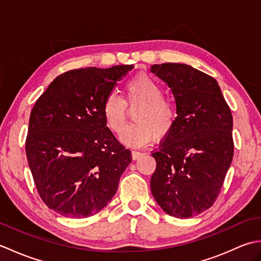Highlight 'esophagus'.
Returning <instances> with one entry per match:
<instances>
[{
    "label": "esophagus",
    "instance_id": "esophagus-1",
    "mask_svg": "<svg viewBox=\"0 0 261 261\" xmlns=\"http://www.w3.org/2000/svg\"><path fill=\"white\" fill-rule=\"evenodd\" d=\"M142 152H140V151H132V153H131V156H132V159L134 160H137V159H139L141 156H142Z\"/></svg>",
    "mask_w": 261,
    "mask_h": 261
}]
</instances>
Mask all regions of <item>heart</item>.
Here are the masks:
<instances>
[{
  "label": "heart",
  "instance_id": "heart-1",
  "mask_svg": "<svg viewBox=\"0 0 261 261\" xmlns=\"http://www.w3.org/2000/svg\"><path fill=\"white\" fill-rule=\"evenodd\" d=\"M125 101L112 92L104 98L102 113L105 123L114 134L124 129L127 107H137L134 112L136 123L127 126L120 139L125 146L142 147L153 138L167 137L175 125L177 111L174 103L163 96V88L146 74L135 76L124 86Z\"/></svg>",
  "mask_w": 261,
  "mask_h": 261
}]
</instances>
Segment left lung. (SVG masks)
I'll use <instances>...</instances> for the list:
<instances>
[{
    "label": "left lung",
    "mask_w": 261,
    "mask_h": 261,
    "mask_svg": "<svg viewBox=\"0 0 261 261\" xmlns=\"http://www.w3.org/2000/svg\"><path fill=\"white\" fill-rule=\"evenodd\" d=\"M173 92L177 119L151 154L152 196L166 213L198 215L218 198L233 158L231 110L213 77L185 64L152 65Z\"/></svg>",
    "instance_id": "8db88e82"
}]
</instances>
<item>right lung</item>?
I'll list each match as a JSON object with an SVG mask.
<instances>
[{"label": "right lung", "mask_w": 261, "mask_h": 261, "mask_svg": "<svg viewBox=\"0 0 261 261\" xmlns=\"http://www.w3.org/2000/svg\"><path fill=\"white\" fill-rule=\"evenodd\" d=\"M132 65L73 69L56 77L33 107L25 141L39 195L67 218H88L115 195L131 151L105 123L102 105Z\"/></svg>", "instance_id": "right-lung-1"}]
</instances>
